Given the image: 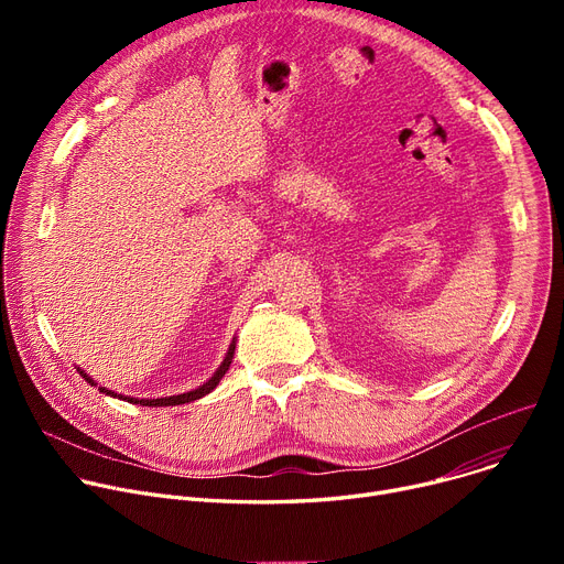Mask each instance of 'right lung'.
<instances>
[{
	"instance_id": "obj_1",
	"label": "right lung",
	"mask_w": 564,
	"mask_h": 564,
	"mask_svg": "<svg viewBox=\"0 0 564 564\" xmlns=\"http://www.w3.org/2000/svg\"><path fill=\"white\" fill-rule=\"evenodd\" d=\"M232 351H235V343H230V347H228V354H226V359L221 361V366H219V370L207 379L203 387H198V389H194V391H189V393H181V395H171V398H158V400H137V398H123L126 402H132V404H141V406H175V404H185V402H194V400H198V398H203V395H207L210 393L217 383L221 381V377L226 375V370H228V366H230V361H232ZM79 375L88 381V383H94V379L88 377L86 372H82L79 370ZM102 393H107V395H113L111 391H107V389H100Z\"/></svg>"
}]
</instances>
